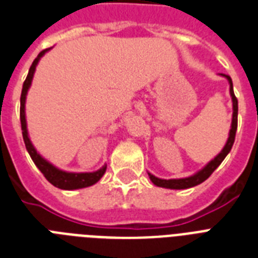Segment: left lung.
<instances>
[{
  "mask_svg": "<svg viewBox=\"0 0 258 258\" xmlns=\"http://www.w3.org/2000/svg\"><path fill=\"white\" fill-rule=\"evenodd\" d=\"M227 78L229 83V93H231L232 97V103H233V113H232V124H231V131H229V137L227 140V144L223 148L220 153H219L216 157H215L211 162H208L207 165L204 166L203 169L201 171H198L197 174H194V175L188 176V178H180V179H159L157 176H154L153 174L149 172V178L154 183L155 186L158 187H165V188H171V190H184V188H190V187L198 186V184H201L202 182L207 179L208 176L215 171V170L218 169L219 165H220L224 158L227 157L229 152H231L232 146H233V142H235V137H236V131H237V110H239V106H237V99H236L235 92H233V84H232V79L229 78L228 75H223Z\"/></svg>",
  "mask_w": 258,
  "mask_h": 258,
  "instance_id": "8db88e82",
  "label": "left lung"
}]
</instances>
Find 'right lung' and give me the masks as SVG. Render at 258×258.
<instances>
[{
    "instance_id": "right-lung-1",
    "label": "right lung",
    "mask_w": 258,
    "mask_h": 258,
    "mask_svg": "<svg viewBox=\"0 0 258 258\" xmlns=\"http://www.w3.org/2000/svg\"><path fill=\"white\" fill-rule=\"evenodd\" d=\"M48 50H50V48H46V50L40 51L39 55L35 57V60L33 61V64L30 67L26 80L23 83L22 93H21V108H19V117H21V127H22L23 141H25L27 152H29L30 157L33 159V162L35 163V166L40 170V172L43 174L44 178H46L51 184H54L55 187L61 188V190L84 188V187L92 186V184H95L96 182H99V180L101 179V176L104 175V172H105L106 170V165H104L101 169L93 172H67L63 171V170H59L57 167H55L54 165H51L50 162H47L46 159L42 158L40 154H38V152L33 146L31 141H30L29 134H27L26 116H25V103H26L27 91H29L30 86H31V80H33L34 72H35V67H37L38 61H39L40 57L43 56L44 52H47Z\"/></svg>"
}]
</instances>
